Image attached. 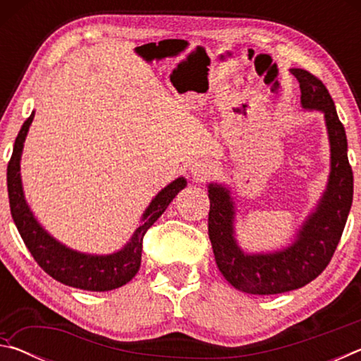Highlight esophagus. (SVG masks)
I'll list each match as a JSON object with an SVG mask.
<instances>
[{"instance_id":"esophagus-1","label":"esophagus","mask_w":361,"mask_h":361,"mask_svg":"<svg viewBox=\"0 0 361 361\" xmlns=\"http://www.w3.org/2000/svg\"><path fill=\"white\" fill-rule=\"evenodd\" d=\"M189 172H191L192 178L195 181H205L213 172V167L209 161H204V159H199V161H194L189 167Z\"/></svg>"}]
</instances>
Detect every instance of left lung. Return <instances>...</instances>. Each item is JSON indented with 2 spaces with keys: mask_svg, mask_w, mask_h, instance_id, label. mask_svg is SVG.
Here are the masks:
<instances>
[{
  "mask_svg": "<svg viewBox=\"0 0 361 361\" xmlns=\"http://www.w3.org/2000/svg\"><path fill=\"white\" fill-rule=\"evenodd\" d=\"M290 71L301 87V106L325 116L329 142L326 189L296 229L291 243L276 252L247 253L235 239V202L229 188L219 183L209 185V237L216 266L234 288L250 295H279L319 277L331 261L352 207L353 173L347 157V137L331 95L309 71Z\"/></svg>",
  "mask_w": 361,
  "mask_h": 361,
  "instance_id": "left-lung-1",
  "label": "left lung"
}]
</instances>
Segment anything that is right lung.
Instances as JSON below:
<instances>
[{
  "label": "right lung",
  "mask_w": 361,
  "mask_h": 361,
  "mask_svg": "<svg viewBox=\"0 0 361 361\" xmlns=\"http://www.w3.org/2000/svg\"><path fill=\"white\" fill-rule=\"evenodd\" d=\"M33 118L35 111L23 122L8 164L11 215L20 232V237L42 271L47 272L52 279H56L57 282L87 291H109L119 288L137 276L140 264H142L143 235L157 221V218L166 212L175 195L183 188H186V178L180 176L157 192L156 197L146 207L142 219H140L142 223L133 232L129 242L118 252L109 255L78 252V250L63 245L62 242H59L56 237H52L42 228L38 219L35 218L25 200V194H23L20 161L23 143H25Z\"/></svg>",
  "instance_id": "obj_1"
}]
</instances>
